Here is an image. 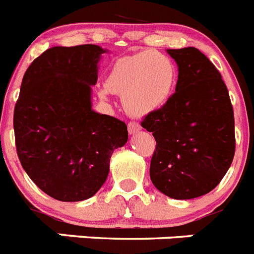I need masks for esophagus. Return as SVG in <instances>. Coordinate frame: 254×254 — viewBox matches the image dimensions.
I'll list each match as a JSON object with an SVG mask.
<instances>
[{
	"instance_id": "34e87169",
	"label": "esophagus",
	"mask_w": 254,
	"mask_h": 254,
	"mask_svg": "<svg viewBox=\"0 0 254 254\" xmlns=\"http://www.w3.org/2000/svg\"><path fill=\"white\" fill-rule=\"evenodd\" d=\"M141 131V126L136 122H129L128 123V133L129 134H134L137 133V132Z\"/></svg>"
}]
</instances>
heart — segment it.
<instances>
[{"mask_svg": "<svg viewBox=\"0 0 254 254\" xmlns=\"http://www.w3.org/2000/svg\"><path fill=\"white\" fill-rule=\"evenodd\" d=\"M177 81L178 71L172 58L154 49H145L114 61L98 95L102 100L109 99L111 93L122 96L125 111L141 118L168 104Z\"/></svg>", "mask_w": 254, "mask_h": 254, "instance_id": "1", "label": "heart"}]
</instances>
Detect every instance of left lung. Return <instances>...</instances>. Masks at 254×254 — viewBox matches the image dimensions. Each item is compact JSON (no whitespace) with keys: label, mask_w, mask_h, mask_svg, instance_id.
Returning <instances> with one entry per match:
<instances>
[{"label":"left lung","mask_w":254,"mask_h":254,"mask_svg":"<svg viewBox=\"0 0 254 254\" xmlns=\"http://www.w3.org/2000/svg\"><path fill=\"white\" fill-rule=\"evenodd\" d=\"M167 53L178 66L176 93L141 123L156 141L150 178L170 198H196L214 190L232 165L234 112L221 75L202 52L187 47Z\"/></svg>","instance_id":"1"}]
</instances>
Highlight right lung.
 Instances as JSON below:
<instances>
[{"mask_svg": "<svg viewBox=\"0 0 254 254\" xmlns=\"http://www.w3.org/2000/svg\"><path fill=\"white\" fill-rule=\"evenodd\" d=\"M107 49L53 47L31 62L13 112L20 163L58 201L90 198L107 181L113 151L128 140L122 121L93 111L91 86Z\"/></svg>", "mask_w": 254, "mask_h": 254, "instance_id": "add662e5", "label": "right lung"}]
</instances>
